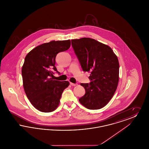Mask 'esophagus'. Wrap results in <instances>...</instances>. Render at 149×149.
<instances>
[{"label": "esophagus", "instance_id": "34e87169", "mask_svg": "<svg viewBox=\"0 0 149 149\" xmlns=\"http://www.w3.org/2000/svg\"><path fill=\"white\" fill-rule=\"evenodd\" d=\"M70 84L72 85V86H76V85H77V84H74V83H70Z\"/></svg>", "mask_w": 149, "mask_h": 149}]
</instances>
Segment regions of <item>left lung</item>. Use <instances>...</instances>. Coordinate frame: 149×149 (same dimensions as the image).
I'll return each mask as SVG.
<instances>
[{
  "mask_svg": "<svg viewBox=\"0 0 149 149\" xmlns=\"http://www.w3.org/2000/svg\"><path fill=\"white\" fill-rule=\"evenodd\" d=\"M71 45L83 71L91 73L90 83L80 84L85 93L79 100L88 109H100L112 98L118 85L117 57L110 47L90 38L71 40Z\"/></svg>",
  "mask_w": 149,
  "mask_h": 149,
  "instance_id": "obj_1",
  "label": "left lung"
}]
</instances>
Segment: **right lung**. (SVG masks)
<instances>
[{
	"mask_svg": "<svg viewBox=\"0 0 149 149\" xmlns=\"http://www.w3.org/2000/svg\"><path fill=\"white\" fill-rule=\"evenodd\" d=\"M70 40L52 41L37 46L26 55L22 69L23 88L31 104L38 111L50 112L58 106L68 81L53 80L57 54L68 50Z\"/></svg>",
	"mask_w": 149,
	"mask_h": 149,
	"instance_id": "obj_1",
	"label": "right lung"
}]
</instances>
